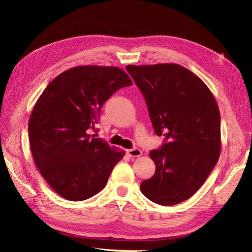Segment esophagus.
Returning <instances> with one entry per match:
<instances>
[{
  "instance_id": "1",
  "label": "esophagus",
  "mask_w": 252,
  "mask_h": 252,
  "mask_svg": "<svg viewBox=\"0 0 252 252\" xmlns=\"http://www.w3.org/2000/svg\"><path fill=\"white\" fill-rule=\"evenodd\" d=\"M126 154H127L128 156H131V157H139V156H141V154H142L141 150H139V149H137V148L130 149V150H126Z\"/></svg>"
}]
</instances>
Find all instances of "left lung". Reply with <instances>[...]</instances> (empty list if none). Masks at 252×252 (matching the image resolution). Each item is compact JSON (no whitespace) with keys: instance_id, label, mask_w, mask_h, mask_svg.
Masks as SVG:
<instances>
[{"instance_id":"obj_1","label":"left lung","mask_w":252,"mask_h":252,"mask_svg":"<svg viewBox=\"0 0 252 252\" xmlns=\"http://www.w3.org/2000/svg\"><path fill=\"white\" fill-rule=\"evenodd\" d=\"M148 105L155 134L167 141L150 152L154 175L140 184L143 195L162 206L195 193L220 154V115L211 91L175 63L127 65Z\"/></svg>"}]
</instances>
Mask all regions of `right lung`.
I'll return each mask as SVG.
<instances>
[{"label": "right lung", "mask_w": 252, "mask_h": 252, "mask_svg": "<svg viewBox=\"0 0 252 252\" xmlns=\"http://www.w3.org/2000/svg\"><path fill=\"white\" fill-rule=\"evenodd\" d=\"M132 85L116 66L83 65L57 76L35 102L28 122L33 161L52 189L79 202L101 191L124 151L95 138L101 106Z\"/></svg>", "instance_id": "add662e5"}]
</instances>
